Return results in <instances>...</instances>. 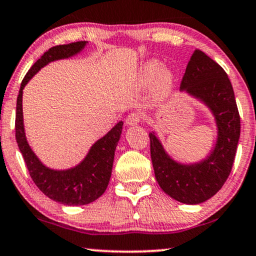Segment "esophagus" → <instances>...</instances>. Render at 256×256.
I'll return each instance as SVG.
<instances>
[{
  "mask_svg": "<svg viewBox=\"0 0 256 256\" xmlns=\"http://www.w3.org/2000/svg\"><path fill=\"white\" fill-rule=\"evenodd\" d=\"M140 119H142V118H140L138 113L132 112L127 116V119H126V124H127V126H137L140 122Z\"/></svg>",
  "mask_w": 256,
  "mask_h": 256,
  "instance_id": "obj_1",
  "label": "esophagus"
}]
</instances>
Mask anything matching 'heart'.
Instances as JSON below:
<instances>
[{"instance_id":"b5f03b06","label":"heart","mask_w":256,"mask_h":256,"mask_svg":"<svg viewBox=\"0 0 256 256\" xmlns=\"http://www.w3.org/2000/svg\"><path fill=\"white\" fill-rule=\"evenodd\" d=\"M174 72L171 69L164 68L159 60L146 61L140 66L138 74V82L142 86H150L154 82V96L162 99L171 94L174 85Z\"/></svg>"}]
</instances>
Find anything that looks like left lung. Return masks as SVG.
<instances>
[{"label": "left lung", "instance_id": "left-lung-1", "mask_svg": "<svg viewBox=\"0 0 256 256\" xmlns=\"http://www.w3.org/2000/svg\"><path fill=\"white\" fill-rule=\"evenodd\" d=\"M180 91L209 107L218 129L216 144L203 160L180 164L170 157L152 132L149 134L151 160L156 180L166 194L181 203L198 204L212 198L231 173L240 136V116L226 72L202 50L192 53Z\"/></svg>", "mask_w": 256, "mask_h": 256}]
</instances>
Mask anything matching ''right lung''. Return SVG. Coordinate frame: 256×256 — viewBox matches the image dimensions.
<instances>
[{
	"mask_svg": "<svg viewBox=\"0 0 256 256\" xmlns=\"http://www.w3.org/2000/svg\"><path fill=\"white\" fill-rule=\"evenodd\" d=\"M86 45V42L54 46L44 53L30 68L20 84L17 97L16 140L33 182L48 198L64 206H84L104 194L112 174L114 152L119 142L124 122L119 121L107 134L98 140L82 162L75 168L56 171L46 168L30 148L23 124V88L42 66L52 61L74 56Z\"/></svg>",
	"mask_w": 256,
	"mask_h": 256,
	"instance_id": "right-lung-1",
	"label": "right lung"
}]
</instances>
